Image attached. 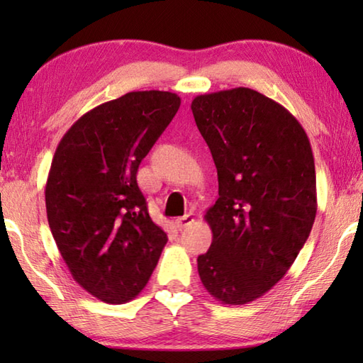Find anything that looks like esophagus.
I'll list each match as a JSON object with an SVG mask.
<instances>
[{
  "label": "esophagus",
  "instance_id": "1",
  "mask_svg": "<svg viewBox=\"0 0 363 363\" xmlns=\"http://www.w3.org/2000/svg\"><path fill=\"white\" fill-rule=\"evenodd\" d=\"M194 220H195V218H194V214H186V216H182V218H177L176 219V225L179 227V229H186V227H189L190 224H194Z\"/></svg>",
  "mask_w": 363,
  "mask_h": 363
}]
</instances>
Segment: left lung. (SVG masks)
I'll list each match as a JSON object with an SVG mask.
<instances>
[{"instance_id":"8db88e82","label":"left lung","mask_w":363,"mask_h":363,"mask_svg":"<svg viewBox=\"0 0 363 363\" xmlns=\"http://www.w3.org/2000/svg\"><path fill=\"white\" fill-rule=\"evenodd\" d=\"M190 108L219 182L200 280L223 304H248L285 277L314 224L309 138L284 106L250 88L196 96Z\"/></svg>"}]
</instances>
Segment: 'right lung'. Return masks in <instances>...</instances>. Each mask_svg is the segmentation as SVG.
<instances>
[{
	"label": "right lung",
	"mask_w": 363,
	"mask_h": 363,
	"mask_svg": "<svg viewBox=\"0 0 363 363\" xmlns=\"http://www.w3.org/2000/svg\"><path fill=\"white\" fill-rule=\"evenodd\" d=\"M181 106L168 91H133L73 123L52 157L45 199L49 229L73 280L123 304L147 285L168 242L136 174Z\"/></svg>",
	"instance_id": "obj_1"
}]
</instances>
